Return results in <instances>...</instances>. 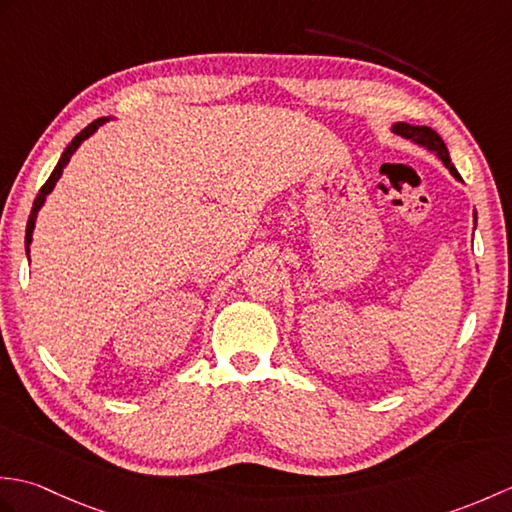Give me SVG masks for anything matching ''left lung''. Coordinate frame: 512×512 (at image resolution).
<instances>
[{"label":"left lung","instance_id":"left-lung-1","mask_svg":"<svg viewBox=\"0 0 512 512\" xmlns=\"http://www.w3.org/2000/svg\"><path fill=\"white\" fill-rule=\"evenodd\" d=\"M391 132L398 134L400 138L409 140V143H413V145H420V147H424L427 151H431V154H436V158H440V160H442V165L451 171V176H453L455 180H460V182H462L458 169H455V167H453V162H451L449 149H447V145H444V140L440 138V134L436 132V129H431V127H427V125L394 123V125H391ZM473 220L477 222V213H473Z\"/></svg>","mask_w":512,"mask_h":512}]
</instances>
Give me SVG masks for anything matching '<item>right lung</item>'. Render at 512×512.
Returning <instances> with one entry per match:
<instances>
[{
	"mask_svg": "<svg viewBox=\"0 0 512 512\" xmlns=\"http://www.w3.org/2000/svg\"><path fill=\"white\" fill-rule=\"evenodd\" d=\"M107 121H112L110 116H103V118H96L94 123H90L88 127L83 129L81 134H76L74 138H72V143L65 147V151L61 154V158H59V162H57V167H54V171L50 173V178H48V182L43 184L41 187V191H39V195L35 198V204H32V211H30V217H28V224H26V255H28V259H30V244H32V231H35V222H37V215H39V209L43 204H46V198L48 195L52 193V189H54V184L59 182V178H61V173H63V169H65V165H68L70 162V158L74 156V151L79 149L81 145H83V140H88L92 134H96V129L99 127H103Z\"/></svg>",
	"mask_w": 512,
	"mask_h": 512,
	"instance_id": "right-lung-1",
	"label": "right lung"
}]
</instances>
